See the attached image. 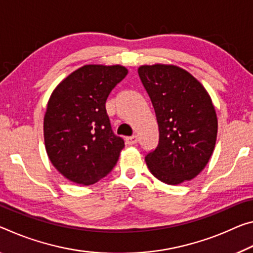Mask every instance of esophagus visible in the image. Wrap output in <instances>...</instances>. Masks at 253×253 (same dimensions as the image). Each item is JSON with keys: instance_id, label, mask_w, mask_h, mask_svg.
<instances>
[{"instance_id": "esophagus-1", "label": "esophagus", "mask_w": 253, "mask_h": 253, "mask_svg": "<svg viewBox=\"0 0 253 253\" xmlns=\"http://www.w3.org/2000/svg\"><path fill=\"white\" fill-rule=\"evenodd\" d=\"M125 141L127 145H135L138 142V138L137 136H130V137H126Z\"/></svg>"}]
</instances>
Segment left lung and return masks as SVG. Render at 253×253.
<instances>
[{"label": "left lung", "mask_w": 253, "mask_h": 253, "mask_svg": "<svg viewBox=\"0 0 253 253\" xmlns=\"http://www.w3.org/2000/svg\"><path fill=\"white\" fill-rule=\"evenodd\" d=\"M153 105L159 144L145 158L156 179L180 184L194 179L210 161L217 137V116L211 95L189 72L175 65L138 67Z\"/></svg>", "instance_id": "1"}]
</instances>
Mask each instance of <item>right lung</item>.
<instances>
[{
  "instance_id": "obj_1",
  "label": "right lung",
  "mask_w": 253,
  "mask_h": 253,
  "mask_svg": "<svg viewBox=\"0 0 253 253\" xmlns=\"http://www.w3.org/2000/svg\"><path fill=\"white\" fill-rule=\"evenodd\" d=\"M122 65L89 64L55 87L43 117L48 158L70 181L89 186L109 173L125 146L111 130L106 101L125 78Z\"/></svg>"
}]
</instances>
